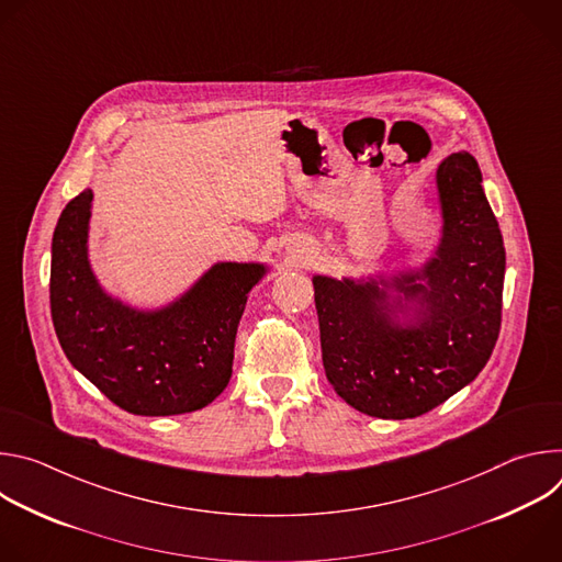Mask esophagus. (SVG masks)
<instances>
[{
  "mask_svg": "<svg viewBox=\"0 0 562 562\" xmlns=\"http://www.w3.org/2000/svg\"><path fill=\"white\" fill-rule=\"evenodd\" d=\"M308 258H311V251L304 243H291L286 247V262L291 267H304L308 262Z\"/></svg>",
  "mask_w": 562,
  "mask_h": 562,
  "instance_id": "obj_1",
  "label": "esophagus"
}]
</instances>
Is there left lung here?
Returning a JSON list of instances; mask_svg holds the SVG:
<instances>
[{
	"label": "left lung",
	"instance_id": "obj_1",
	"mask_svg": "<svg viewBox=\"0 0 562 562\" xmlns=\"http://www.w3.org/2000/svg\"><path fill=\"white\" fill-rule=\"evenodd\" d=\"M438 245L416 267L315 273L323 364L353 409L384 420L442 405L487 364L501 331L505 247L467 150L436 169Z\"/></svg>",
	"mask_w": 562,
	"mask_h": 562
}]
</instances>
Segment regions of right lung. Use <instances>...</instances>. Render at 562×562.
<instances>
[{
    "instance_id": "add662e5",
    "label": "right lung",
    "mask_w": 562,
    "mask_h": 562,
    "mask_svg": "<svg viewBox=\"0 0 562 562\" xmlns=\"http://www.w3.org/2000/svg\"><path fill=\"white\" fill-rule=\"evenodd\" d=\"M93 191L61 211L50 247V313L68 362L135 416L191 414L224 391L249 293L265 262H215L159 306L109 293L89 258Z\"/></svg>"
}]
</instances>
